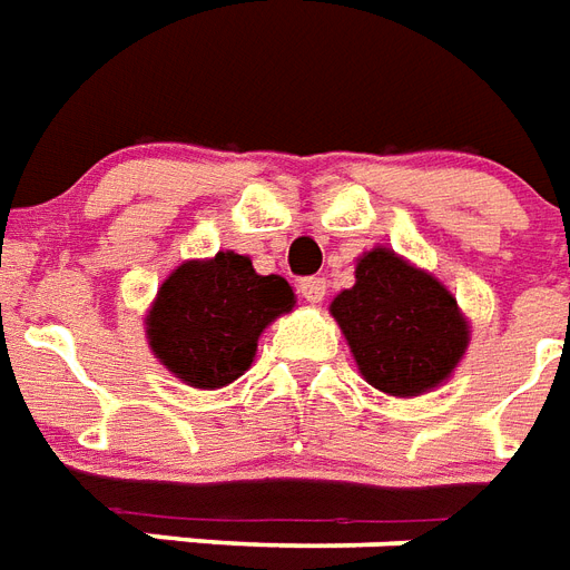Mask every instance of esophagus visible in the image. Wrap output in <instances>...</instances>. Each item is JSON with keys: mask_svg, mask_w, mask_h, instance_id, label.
<instances>
[{"mask_svg": "<svg viewBox=\"0 0 570 570\" xmlns=\"http://www.w3.org/2000/svg\"><path fill=\"white\" fill-rule=\"evenodd\" d=\"M298 293L311 304H320L328 293V284H325V277H304V281H298Z\"/></svg>", "mask_w": 570, "mask_h": 570, "instance_id": "obj_1", "label": "esophagus"}]
</instances>
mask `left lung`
<instances>
[{
    "label": "left lung",
    "mask_w": 570,
    "mask_h": 570,
    "mask_svg": "<svg viewBox=\"0 0 570 570\" xmlns=\"http://www.w3.org/2000/svg\"><path fill=\"white\" fill-rule=\"evenodd\" d=\"M332 316L373 389L419 397L449 380L469 346L458 298L391 247H373L355 266V286L332 302Z\"/></svg>",
    "instance_id": "left-lung-1"
}]
</instances>
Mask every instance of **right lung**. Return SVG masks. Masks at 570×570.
<instances>
[{
    "mask_svg": "<svg viewBox=\"0 0 570 570\" xmlns=\"http://www.w3.org/2000/svg\"><path fill=\"white\" fill-rule=\"evenodd\" d=\"M295 307L281 275H256L250 256L188 259L160 284L146 314L155 358L194 389H224L250 367L256 341Z\"/></svg>",
    "mask_w": 570,
    "mask_h": 570,
    "instance_id": "1",
    "label": "right lung"
}]
</instances>
